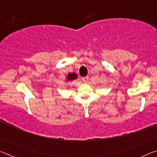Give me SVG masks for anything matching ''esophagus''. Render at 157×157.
Instances as JSON below:
<instances>
[{
  "label": "esophagus",
  "mask_w": 157,
  "mask_h": 157,
  "mask_svg": "<svg viewBox=\"0 0 157 157\" xmlns=\"http://www.w3.org/2000/svg\"><path fill=\"white\" fill-rule=\"evenodd\" d=\"M81 79H82V81H83V82H87V81H88L89 77L87 76H85V77H83V78H82Z\"/></svg>",
  "instance_id": "obj_1"
}]
</instances>
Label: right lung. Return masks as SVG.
<instances>
[{
    "mask_svg": "<svg viewBox=\"0 0 157 157\" xmlns=\"http://www.w3.org/2000/svg\"><path fill=\"white\" fill-rule=\"evenodd\" d=\"M77 77V75L76 74H68V76H67V78H68V80L69 81H72L74 80V79L76 78Z\"/></svg>",
    "mask_w": 157,
    "mask_h": 157,
    "instance_id": "obj_1",
    "label": "right lung"
}]
</instances>
